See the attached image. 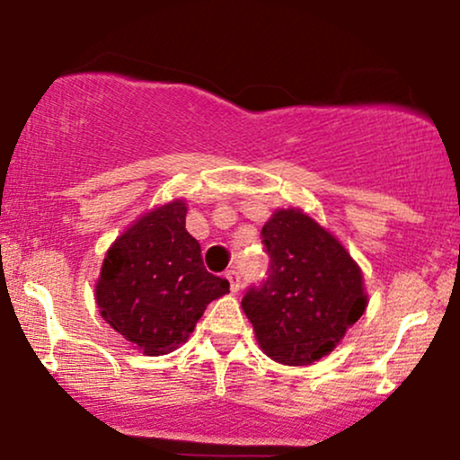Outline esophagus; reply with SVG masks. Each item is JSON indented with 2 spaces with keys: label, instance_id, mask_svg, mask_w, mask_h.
Masks as SVG:
<instances>
[{
  "label": "esophagus",
  "instance_id": "1",
  "mask_svg": "<svg viewBox=\"0 0 460 460\" xmlns=\"http://www.w3.org/2000/svg\"><path fill=\"white\" fill-rule=\"evenodd\" d=\"M226 279H229V285H231V293H237L240 291V287H242V280H240V272H237V270H229V272L225 274Z\"/></svg>",
  "mask_w": 460,
  "mask_h": 460
}]
</instances>
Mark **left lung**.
Instances as JSON below:
<instances>
[{"label":"left lung","mask_w":460,"mask_h":460,"mask_svg":"<svg viewBox=\"0 0 460 460\" xmlns=\"http://www.w3.org/2000/svg\"><path fill=\"white\" fill-rule=\"evenodd\" d=\"M268 279L242 308L265 356L306 367L339 345L367 311L358 263L330 231L302 209H276L261 229Z\"/></svg>","instance_id":"obj_1"}]
</instances>
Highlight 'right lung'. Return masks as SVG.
<instances>
[{
  "label": "right lung",
  "mask_w": 460,
  "mask_h": 460,
  "mask_svg": "<svg viewBox=\"0 0 460 460\" xmlns=\"http://www.w3.org/2000/svg\"><path fill=\"white\" fill-rule=\"evenodd\" d=\"M229 280L209 274L201 246L186 231V203H164L111 244L96 283L107 323L146 356H164L186 342Z\"/></svg>",
  "instance_id": "add662e5"
}]
</instances>
